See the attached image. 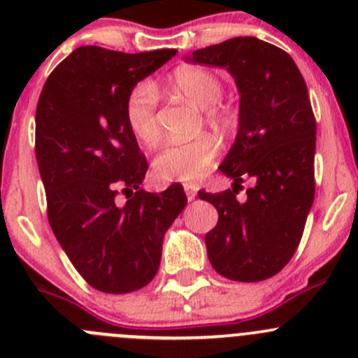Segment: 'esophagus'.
Returning <instances> with one entry per match:
<instances>
[{
    "label": "esophagus",
    "instance_id": "1",
    "mask_svg": "<svg viewBox=\"0 0 358 358\" xmlns=\"http://www.w3.org/2000/svg\"><path fill=\"white\" fill-rule=\"evenodd\" d=\"M185 194H187V199L194 201L197 196V189L194 185H185Z\"/></svg>",
    "mask_w": 358,
    "mask_h": 358
}]
</instances>
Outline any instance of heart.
I'll use <instances>...</instances> for the list:
<instances>
[{
  "label": "heart",
  "instance_id": "1",
  "mask_svg": "<svg viewBox=\"0 0 358 358\" xmlns=\"http://www.w3.org/2000/svg\"><path fill=\"white\" fill-rule=\"evenodd\" d=\"M171 88L199 107H208L206 117L215 124L229 122V112L218 100L223 81L209 69L180 67L171 76ZM124 117L129 131L143 145H154L161 136L157 122V90L150 81H140L126 96ZM218 157V142L211 135H199L187 142L162 147L154 161V175L161 182L192 183L209 173Z\"/></svg>",
  "mask_w": 358,
  "mask_h": 358
}]
</instances>
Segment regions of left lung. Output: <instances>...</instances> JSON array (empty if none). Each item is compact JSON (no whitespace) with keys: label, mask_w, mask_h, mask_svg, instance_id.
<instances>
[{"label":"left lung","mask_w":358,"mask_h":358,"mask_svg":"<svg viewBox=\"0 0 358 358\" xmlns=\"http://www.w3.org/2000/svg\"><path fill=\"white\" fill-rule=\"evenodd\" d=\"M190 60L225 67L241 93L239 131L220 166L234 187L199 192L218 211L206 234L209 262L230 280L270 279L298 249L315 196L317 126L305 79L289 53L251 36L196 50ZM244 179L253 187L239 201Z\"/></svg>","instance_id":"left-lung-1"}]
</instances>
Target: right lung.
Returning a JSON list of instances; mask_svg holds the SVG:
<instances>
[{
	"mask_svg": "<svg viewBox=\"0 0 358 358\" xmlns=\"http://www.w3.org/2000/svg\"><path fill=\"white\" fill-rule=\"evenodd\" d=\"M175 55L81 46L53 69L36 107L50 227L83 279L109 294L154 279L162 237L187 204L178 185L140 189L149 164L124 117L133 86Z\"/></svg>",
	"mask_w": 358,
	"mask_h": 358,
	"instance_id": "1",
	"label": "right lung"
}]
</instances>
